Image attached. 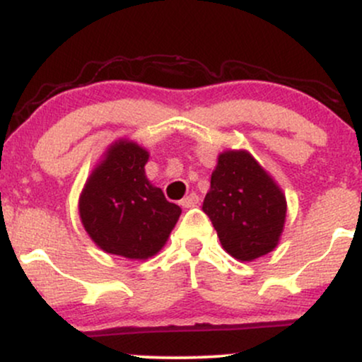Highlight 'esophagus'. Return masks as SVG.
I'll use <instances>...</instances> for the list:
<instances>
[{
  "mask_svg": "<svg viewBox=\"0 0 362 362\" xmlns=\"http://www.w3.org/2000/svg\"><path fill=\"white\" fill-rule=\"evenodd\" d=\"M197 202H199V195L192 192V194L187 195V197L182 199L180 206L182 207H194V206H197Z\"/></svg>",
  "mask_w": 362,
  "mask_h": 362,
  "instance_id": "esophagus-1",
  "label": "esophagus"
}]
</instances>
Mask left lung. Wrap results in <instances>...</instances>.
I'll return each mask as SVG.
<instances>
[{
    "instance_id": "1",
    "label": "left lung",
    "mask_w": 362,
    "mask_h": 362,
    "mask_svg": "<svg viewBox=\"0 0 362 362\" xmlns=\"http://www.w3.org/2000/svg\"><path fill=\"white\" fill-rule=\"evenodd\" d=\"M286 207L279 185L250 153L240 149L218 156L202 211L231 257L252 262L272 252L284 228Z\"/></svg>"
}]
</instances>
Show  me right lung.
I'll return each mask as SVG.
<instances>
[{
    "label": "right lung",
    "mask_w": 362,
    "mask_h": 362,
    "mask_svg": "<svg viewBox=\"0 0 362 362\" xmlns=\"http://www.w3.org/2000/svg\"><path fill=\"white\" fill-rule=\"evenodd\" d=\"M149 153L127 139L115 141L86 180L80 218L95 245L131 260L153 257L167 243L182 209L144 173Z\"/></svg>",
    "instance_id": "1"
}]
</instances>
